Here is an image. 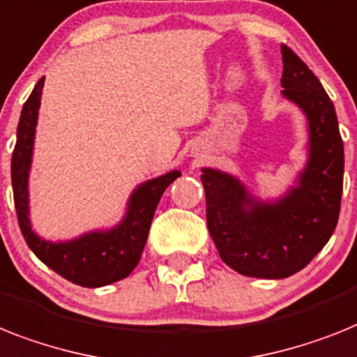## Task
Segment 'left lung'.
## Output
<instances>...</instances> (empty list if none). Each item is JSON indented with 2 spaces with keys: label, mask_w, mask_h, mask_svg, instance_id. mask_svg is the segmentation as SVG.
I'll use <instances>...</instances> for the list:
<instances>
[{
  "label": "left lung",
  "mask_w": 357,
  "mask_h": 357,
  "mask_svg": "<svg viewBox=\"0 0 357 357\" xmlns=\"http://www.w3.org/2000/svg\"><path fill=\"white\" fill-rule=\"evenodd\" d=\"M281 94L308 122V160L296 185L259 200L237 176L202 167L206 220L220 259L241 275L284 279L310 263L334 234L344 153L334 104L305 61L281 45Z\"/></svg>",
  "instance_id": "left-lung-1"
}]
</instances>
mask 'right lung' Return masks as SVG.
I'll return each mask as SVG.
<instances>
[{"label": "right lung", "mask_w": 357, "mask_h": 357, "mask_svg": "<svg viewBox=\"0 0 357 357\" xmlns=\"http://www.w3.org/2000/svg\"><path fill=\"white\" fill-rule=\"evenodd\" d=\"M43 82L45 76L38 79L31 96L23 105L10 162L14 206L20 229L29 248L36 253L41 263H45L58 275L85 288L105 287L126 279L137 268L158 200L167 185L181 176V172L175 169L138 185L129 197L128 211L123 219L114 228L96 229L66 243H51L41 238L32 229L29 219V172L32 164V147Z\"/></svg>", "instance_id": "obj_1"}]
</instances>
